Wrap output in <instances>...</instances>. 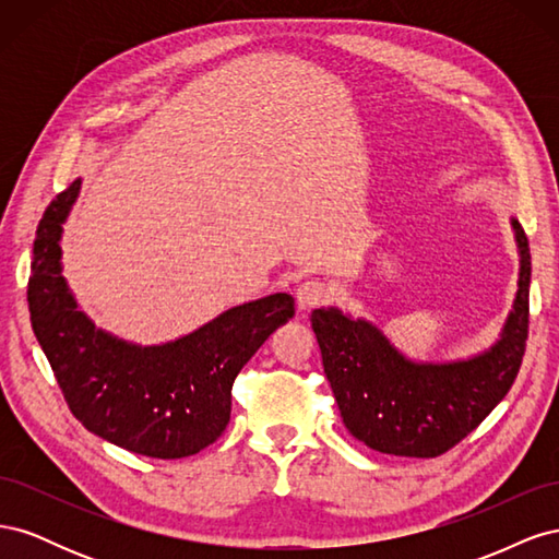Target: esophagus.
Segmentation results:
<instances>
[{
	"mask_svg": "<svg viewBox=\"0 0 559 559\" xmlns=\"http://www.w3.org/2000/svg\"><path fill=\"white\" fill-rule=\"evenodd\" d=\"M326 298H329L326 284L319 282V280L302 282L298 286V292H296V302H298L300 310H312V308L321 306V302H324Z\"/></svg>",
	"mask_w": 559,
	"mask_h": 559,
	"instance_id": "esophagus-1",
	"label": "esophagus"
}]
</instances>
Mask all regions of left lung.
I'll use <instances>...</instances> for the list:
<instances>
[{
  "mask_svg": "<svg viewBox=\"0 0 559 559\" xmlns=\"http://www.w3.org/2000/svg\"><path fill=\"white\" fill-rule=\"evenodd\" d=\"M520 253L513 310L499 341L468 359L413 361L366 319L337 308L312 312L324 373L345 427L370 450L438 456L476 429L509 394L530 329V242L511 218Z\"/></svg>",
  "mask_w": 559,
  "mask_h": 559,
  "instance_id": "left-lung-1",
  "label": "left lung"
}]
</instances>
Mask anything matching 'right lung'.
<instances>
[{"label": "right lung", "mask_w": 559, "mask_h": 559, "mask_svg": "<svg viewBox=\"0 0 559 559\" xmlns=\"http://www.w3.org/2000/svg\"><path fill=\"white\" fill-rule=\"evenodd\" d=\"M79 191L81 179L39 222L27 282L32 331L72 415L91 433L156 460L191 456L224 433L235 378L294 317V298L273 294L235 306L163 345L142 347L95 329L62 277V224Z\"/></svg>", "instance_id": "right-lung-1"}]
</instances>
